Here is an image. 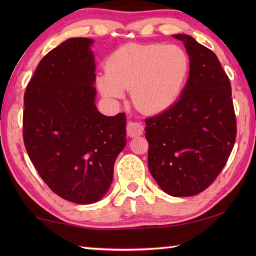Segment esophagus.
<instances>
[{
  "instance_id": "esophagus-1",
  "label": "esophagus",
  "mask_w": 256,
  "mask_h": 256,
  "mask_svg": "<svg viewBox=\"0 0 256 256\" xmlns=\"http://www.w3.org/2000/svg\"><path fill=\"white\" fill-rule=\"evenodd\" d=\"M126 132H128V136L130 138H136V136H141V134L144 133V126H142L140 123L130 122L128 124Z\"/></svg>"
}]
</instances>
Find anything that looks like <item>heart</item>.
Here are the masks:
<instances>
[{
	"label": "heart",
	"instance_id": "b5f03b06",
	"mask_svg": "<svg viewBox=\"0 0 256 256\" xmlns=\"http://www.w3.org/2000/svg\"><path fill=\"white\" fill-rule=\"evenodd\" d=\"M190 68L188 54L177 45L128 44L110 54L96 84L110 102L120 100L125 90H131L136 108L157 114L177 100Z\"/></svg>",
	"mask_w": 256,
	"mask_h": 256
}]
</instances>
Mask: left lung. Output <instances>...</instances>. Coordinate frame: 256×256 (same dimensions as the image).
I'll return each mask as SVG.
<instances>
[{"label":"left lung","instance_id":"left-lung-1","mask_svg":"<svg viewBox=\"0 0 256 256\" xmlns=\"http://www.w3.org/2000/svg\"><path fill=\"white\" fill-rule=\"evenodd\" d=\"M190 68L180 98L162 114L146 118L150 174L172 196H193L212 184L230 156L236 116L229 78L214 52L188 34Z\"/></svg>","mask_w":256,"mask_h":256}]
</instances>
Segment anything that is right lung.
<instances>
[{"mask_svg":"<svg viewBox=\"0 0 256 256\" xmlns=\"http://www.w3.org/2000/svg\"><path fill=\"white\" fill-rule=\"evenodd\" d=\"M90 38H70L46 54L26 89L24 142L47 186L64 200L90 204L112 180L126 144L124 112L97 110Z\"/></svg>","mask_w":256,"mask_h":256,"instance_id":"add662e5","label":"right lung"}]
</instances>
